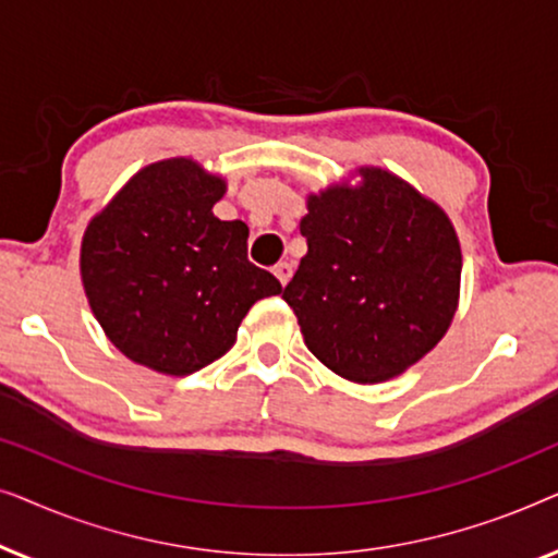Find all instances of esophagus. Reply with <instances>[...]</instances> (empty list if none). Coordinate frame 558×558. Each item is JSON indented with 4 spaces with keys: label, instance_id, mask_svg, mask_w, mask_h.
<instances>
[{
    "label": "esophagus",
    "instance_id": "obj_1",
    "mask_svg": "<svg viewBox=\"0 0 558 558\" xmlns=\"http://www.w3.org/2000/svg\"><path fill=\"white\" fill-rule=\"evenodd\" d=\"M274 274H277V279L281 281V287H287V281H289V279H292V274H294V269H292V264L281 262V264H277V266H274Z\"/></svg>",
    "mask_w": 558,
    "mask_h": 558
}]
</instances>
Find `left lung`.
I'll use <instances>...</instances> for the list:
<instances>
[{
  "instance_id": "1",
  "label": "left lung",
  "mask_w": 558,
  "mask_h": 558,
  "mask_svg": "<svg viewBox=\"0 0 558 558\" xmlns=\"http://www.w3.org/2000/svg\"><path fill=\"white\" fill-rule=\"evenodd\" d=\"M310 195L307 256L284 287L304 345L338 376L378 384L445 338L460 296V241L445 210L376 167Z\"/></svg>"
}]
</instances>
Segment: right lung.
<instances>
[{"instance_id":"1","label":"right lung","mask_w":558,"mask_h":558,"mask_svg":"<svg viewBox=\"0 0 558 558\" xmlns=\"http://www.w3.org/2000/svg\"><path fill=\"white\" fill-rule=\"evenodd\" d=\"M226 182L178 157L144 167L90 220L81 277L90 310L129 361L187 376L235 342L254 302L281 292L248 262V226L213 216Z\"/></svg>"}]
</instances>
